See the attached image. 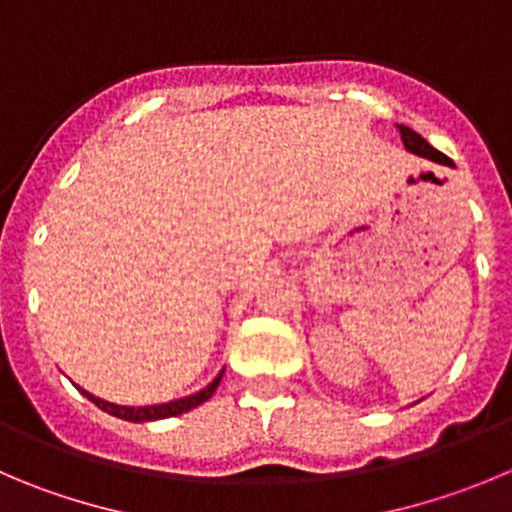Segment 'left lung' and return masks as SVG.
<instances>
[{"instance_id": "8db88e82", "label": "left lung", "mask_w": 512, "mask_h": 512, "mask_svg": "<svg viewBox=\"0 0 512 512\" xmlns=\"http://www.w3.org/2000/svg\"><path fill=\"white\" fill-rule=\"evenodd\" d=\"M401 133V141H404V146H407V151H412V154L422 156V159H429V161H437V164H444V166H455L452 164V159H447V156L442 154V151H437V148L429 146L427 141H424L422 136H419L417 131H412V128L407 126H396Z\"/></svg>"}]
</instances>
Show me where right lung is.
<instances>
[{"mask_svg":"<svg viewBox=\"0 0 512 512\" xmlns=\"http://www.w3.org/2000/svg\"><path fill=\"white\" fill-rule=\"evenodd\" d=\"M224 374V371H222ZM222 374L217 376V379L212 381V384L207 386V389L197 391V394L191 396H184V399H176V401H169V404H156V407H118V404H111V401H103L98 399V396L88 394L85 389H78L83 391L85 396H88L90 401H93L95 407L103 409V412L113 414V417L118 419H126V422H154V419H169V417H179V414L184 412H191L194 407H199V404H204V401L209 399V396L217 391L219 381H222Z\"/></svg>","mask_w":512,"mask_h":512,"instance_id":"add662e5","label":"right lung"}]
</instances>
